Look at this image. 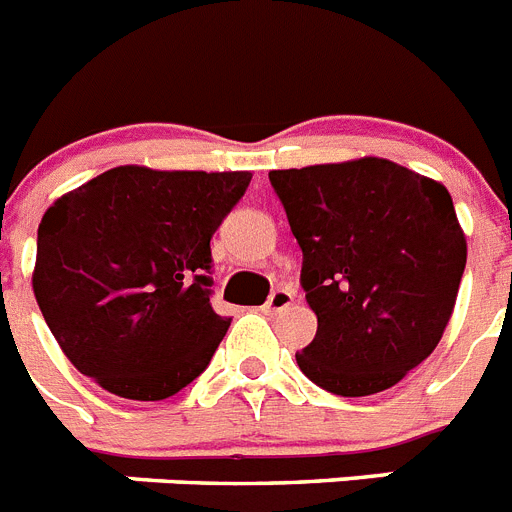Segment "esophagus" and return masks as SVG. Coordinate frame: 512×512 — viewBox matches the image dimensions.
<instances>
[{
    "label": "esophagus",
    "mask_w": 512,
    "mask_h": 512,
    "mask_svg": "<svg viewBox=\"0 0 512 512\" xmlns=\"http://www.w3.org/2000/svg\"><path fill=\"white\" fill-rule=\"evenodd\" d=\"M295 295L293 290H285V287H280V290H274L272 295H269V301L264 303V311L266 314H280V311H285V308L293 306Z\"/></svg>",
    "instance_id": "34e87169"
}]
</instances>
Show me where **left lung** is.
<instances>
[{"label":"left lung","mask_w":512,"mask_h":512,"mask_svg":"<svg viewBox=\"0 0 512 512\" xmlns=\"http://www.w3.org/2000/svg\"><path fill=\"white\" fill-rule=\"evenodd\" d=\"M303 251L301 285L316 337L295 353L322 390L363 398L392 384L442 340L466 235L437 180L390 159L269 172Z\"/></svg>","instance_id":"obj_1"}]
</instances>
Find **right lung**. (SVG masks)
I'll return each mask as SVG.
<instances>
[{"label": "right lung", "mask_w": 512, "mask_h": 512, "mask_svg": "<svg viewBox=\"0 0 512 512\" xmlns=\"http://www.w3.org/2000/svg\"><path fill=\"white\" fill-rule=\"evenodd\" d=\"M251 172L114 167L38 225L33 295L80 374L128 400H164L209 366L230 319L211 295V235Z\"/></svg>", "instance_id": "add662e5"}]
</instances>
